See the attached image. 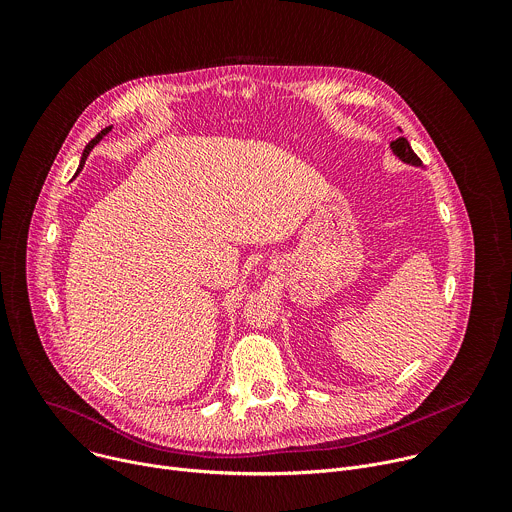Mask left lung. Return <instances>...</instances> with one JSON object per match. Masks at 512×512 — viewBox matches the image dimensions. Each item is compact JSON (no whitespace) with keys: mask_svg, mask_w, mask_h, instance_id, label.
Wrapping results in <instances>:
<instances>
[{"mask_svg":"<svg viewBox=\"0 0 512 512\" xmlns=\"http://www.w3.org/2000/svg\"><path fill=\"white\" fill-rule=\"evenodd\" d=\"M391 151H393V155L395 157H399L403 163H407V165H414V167H424V163H422V159L414 153V149L410 147V143H407V139L405 137H399V139H395V141H391Z\"/></svg>","mask_w":512,"mask_h":512,"instance_id":"1","label":"left lung"}]
</instances>
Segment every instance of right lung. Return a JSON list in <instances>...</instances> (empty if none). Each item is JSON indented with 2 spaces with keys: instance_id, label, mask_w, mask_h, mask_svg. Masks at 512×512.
<instances>
[{
  "instance_id": "1",
  "label": "right lung",
  "mask_w": 512,
  "mask_h": 512,
  "mask_svg": "<svg viewBox=\"0 0 512 512\" xmlns=\"http://www.w3.org/2000/svg\"><path fill=\"white\" fill-rule=\"evenodd\" d=\"M111 129H113V127H107V129H102V131H100V133H98V135H96V137H94V139H92V141H90V143H88V145L84 147V151H82V157H80V165H78V171H76V175H78V173L82 171V167H84V161H86L88 153L92 151V147H94V145H96V143H98V141H100L102 137H105V135H109V133H111Z\"/></svg>"
}]
</instances>
